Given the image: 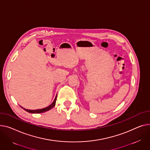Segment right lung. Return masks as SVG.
<instances>
[{
    "instance_id": "right-lung-1",
    "label": "right lung",
    "mask_w": 150,
    "mask_h": 150,
    "mask_svg": "<svg viewBox=\"0 0 150 150\" xmlns=\"http://www.w3.org/2000/svg\"><path fill=\"white\" fill-rule=\"evenodd\" d=\"M57 95H56V96H55V99H54V100L53 103H52L51 105H49L48 107H45V108H42V109H38V110H28V109H25V108H23V107H21H21L22 108H23L27 112L31 113H44V112H46L49 110H51V108H52L55 106V103H56V100H57Z\"/></svg>"
}]
</instances>
